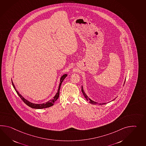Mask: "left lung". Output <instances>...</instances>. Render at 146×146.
Here are the masks:
<instances>
[{"label": "left lung", "instance_id": "obj_1", "mask_svg": "<svg viewBox=\"0 0 146 146\" xmlns=\"http://www.w3.org/2000/svg\"><path fill=\"white\" fill-rule=\"evenodd\" d=\"M82 93H83V94L84 95V97H85V98H86V100H87L88 101H89V102L91 103V104H93V105H96V104H98V103H97V102H94V101H92V100H91L90 98H89L88 97V96H87V95L85 93L84 91L83 90V86H82ZM115 99L113 100H113H115ZM106 104V103H100V104H99V105H104V104Z\"/></svg>", "mask_w": 146, "mask_h": 146}]
</instances>
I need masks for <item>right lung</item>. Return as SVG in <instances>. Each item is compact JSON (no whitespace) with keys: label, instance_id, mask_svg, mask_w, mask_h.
<instances>
[{"label":"right lung","instance_id":"obj_1","mask_svg":"<svg viewBox=\"0 0 146 146\" xmlns=\"http://www.w3.org/2000/svg\"><path fill=\"white\" fill-rule=\"evenodd\" d=\"M67 75H68L67 74H64L62 76L61 78V79H60V85H59L58 91V92L56 93V94L55 95V96L53 97V98L52 100H50V101H48V102H47L46 103H43V104H34V103H32L30 102L29 101H27L24 97H23V96H22V95H21V94H20L19 93V92H18V91H17V90L16 89V88H15V85L13 84V81H11V82H12V84L13 85V88H15V91L19 95V96L21 98V99L23 100V102L26 105H27L28 106L31 107V108H35V109H42V108H48V107L52 106L53 105V104L54 103V102H55V101H56V100L58 99V97H59V94H60V87H61L62 83V82L63 81V80H64V78L67 76Z\"/></svg>","mask_w":146,"mask_h":146}]
</instances>
